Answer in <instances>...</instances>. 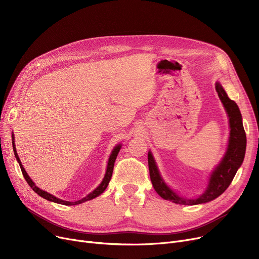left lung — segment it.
<instances>
[{
	"mask_svg": "<svg viewBox=\"0 0 259 259\" xmlns=\"http://www.w3.org/2000/svg\"><path fill=\"white\" fill-rule=\"evenodd\" d=\"M215 89L226 109L230 124V137L227 151L219 164L211 173L206 191L196 198H185L176 194L162 180L159 174L156 162L151 151L148 152V165L150 172L151 183L157 194L166 200H170L180 205H199L209 202L223 194L232 183L234 176L241 166L246 154L247 138L242 126V117L236 103L228 98V95L221 85L216 81Z\"/></svg>",
	"mask_w": 259,
	"mask_h": 259,
	"instance_id": "1",
	"label": "left lung"
}]
</instances>
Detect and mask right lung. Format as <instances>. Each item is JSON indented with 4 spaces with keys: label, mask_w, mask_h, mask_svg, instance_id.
I'll return each mask as SVG.
<instances>
[{
    "label": "right lung",
    "mask_w": 259,
    "mask_h": 259,
    "mask_svg": "<svg viewBox=\"0 0 259 259\" xmlns=\"http://www.w3.org/2000/svg\"><path fill=\"white\" fill-rule=\"evenodd\" d=\"M12 147H13V152H15V156H16V158H17V160H18V162H19V165H20V168H21V170H22L23 176L25 178L26 182L28 183V185L30 186V188L33 190V191H34L36 194H38L40 197H43V198H45V199H47V200H49V201L61 203V205H65V206H75V205H79V203H81V202H85V201H87V200H90V199H92V198L98 197L99 195H101V194L105 191L107 186H108V184H109V182H110V180H111L112 172H113V167H114V161H115L116 156H117V154H118V152H119V150H120L121 145L115 146L114 149L112 150V152H111V154H110V156H109L106 174H105V176H104V179H103L102 183L100 184V186H99L97 189H94L93 191H92L91 193H89L87 196H85L84 198H81V199H79V200H76V201H66V200L60 199V198H58V197H56V196H53L52 194H50V193L44 191V190H40L38 187H36L35 184L32 182V180L28 176V174H27V172L25 171V169H24V167H23V165H22V162H21V160H20V157H19V155H18V153H17V150H16L15 134H13V133H12Z\"/></svg>",
    "instance_id": "right-lung-1"
}]
</instances>
